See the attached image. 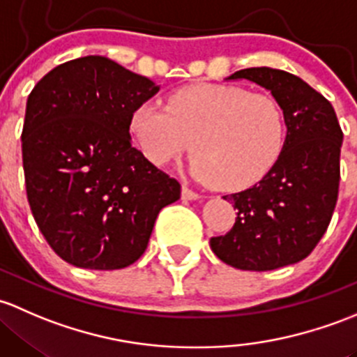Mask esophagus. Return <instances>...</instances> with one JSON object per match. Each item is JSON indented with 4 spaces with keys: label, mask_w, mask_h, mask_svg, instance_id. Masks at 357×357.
<instances>
[{
    "label": "esophagus",
    "mask_w": 357,
    "mask_h": 357,
    "mask_svg": "<svg viewBox=\"0 0 357 357\" xmlns=\"http://www.w3.org/2000/svg\"><path fill=\"white\" fill-rule=\"evenodd\" d=\"M199 194L197 192H194V190H190L189 187H185L183 185L182 187V199H187V201H196V199H199Z\"/></svg>",
    "instance_id": "34e87169"
}]
</instances>
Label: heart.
Returning <instances> with one entry per match:
<instances>
[{"instance_id": "1", "label": "heart", "mask_w": 357, "mask_h": 357, "mask_svg": "<svg viewBox=\"0 0 357 357\" xmlns=\"http://www.w3.org/2000/svg\"><path fill=\"white\" fill-rule=\"evenodd\" d=\"M130 134L156 167L178 160L192 144V174L237 190L259 182L277 165L285 146V115L270 94L199 84L172 94L167 108L137 106Z\"/></svg>"}]
</instances>
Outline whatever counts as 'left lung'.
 I'll return each instance as SVG.
<instances>
[{"instance_id":"left-lung-1","label":"left lung","mask_w":357,"mask_h":357,"mask_svg":"<svg viewBox=\"0 0 357 357\" xmlns=\"http://www.w3.org/2000/svg\"><path fill=\"white\" fill-rule=\"evenodd\" d=\"M249 80L284 108L287 135L277 165L259 182L223 196L237 209L230 232L209 245L238 270L268 271L307 258L328 229L339 196L342 128L326 98L284 70L244 68L227 80Z\"/></svg>"}]
</instances>
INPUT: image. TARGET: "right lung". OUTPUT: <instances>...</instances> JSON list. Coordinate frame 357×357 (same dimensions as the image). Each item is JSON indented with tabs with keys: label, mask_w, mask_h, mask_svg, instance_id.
<instances>
[{
	"label": "right lung",
	"mask_w": 357,
	"mask_h": 357,
	"mask_svg": "<svg viewBox=\"0 0 357 357\" xmlns=\"http://www.w3.org/2000/svg\"><path fill=\"white\" fill-rule=\"evenodd\" d=\"M160 91L105 56L58 65L29 94L22 130L25 189L39 230L67 263L120 270L148 248L180 183L130 141V116Z\"/></svg>",
	"instance_id": "add662e5"
}]
</instances>
